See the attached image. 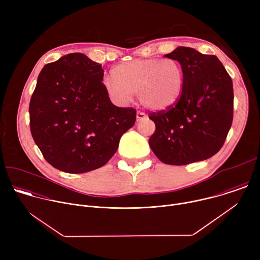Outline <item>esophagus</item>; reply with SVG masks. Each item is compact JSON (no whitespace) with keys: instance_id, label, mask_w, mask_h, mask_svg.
<instances>
[{"instance_id":"obj_1","label":"esophagus","mask_w":260,"mask_h":260,"mask_svg":"<svg viewBox=\"0 0 260 260\" xmlns=\"http://www.w3.org/2000/svg\"><path fill=\"white\" fill-rule=\"evenodd\" d=\"M145 118H146L145 113H143V112H138L137 113V121H141V120H143Z\"/></svg>"}]
</instances>
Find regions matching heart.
I'll list each match as a JSON object with an SVG mask.
<instances>
[{
	"label": "heart",
	"mask_w": 260,
	"mask_h": 260,
	"mask_svg": "<svg viewBox=\"0 0 260 260\" xmlns=\"http://www.w3.org/2000/svg\"><path fill=\"white\" fill-rule=\"evenodd\" d=\"M113 80L105 82L108 93L119 101L138 94L147 109L162 111L174 106L181 96L184 72L179 61L168 58L136 59L116 66Z\"/></svg>",
	"instance_id": "1"
}]
</instances>
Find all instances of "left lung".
Returning a JSON list of instances; mask_svg holds the SVG:
<instances>
[{
    "instance_id": "1",
    "label": "left lung",
    "mask_w": 260,
    "mask_h": 260,
    "mask_svg": "<svg viewBox=\"0 0 260 260\" xmlns=\"http://www.w3.org/2000/svg\"><path fill=\"white\" fill-rule=\"evenodd\" d=\"M165 56L181 63L183 89L174 106L149 114L155 123L149 145L167 165L208 159L223 146L233 123L232 78L217 56L190 47L180 46Z\"/></svg>"
}]
</instances>
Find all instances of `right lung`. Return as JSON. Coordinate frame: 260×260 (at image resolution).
<instances>
[{"mask_svg": "<svg viewBox=\"0 0 260 260\" xmlns=\"http://www.w3.org/2000/svg\"><path fill=\"white\" fill-rule=\"evenodd\" d=\"M102 64L70 53L44 66L29 102L36 145L53 168L71 174L105 166L136 121L134 108L112 104Z\"/></svg>", "mask_w": 260, "mask_h": 260, "instance_id": "obj_1", "label": "right lung"}]
</instances>
